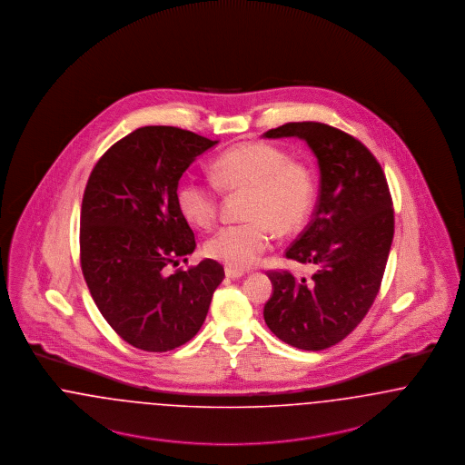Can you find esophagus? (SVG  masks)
I'll return each instance as SVG.
<instances>
[{
    "label": "esophagus",
    "mask_w": 465,
    "mask_h": 465,
    "mask_svg": "<svg viewBox=\"0 0 465 465\" xmlns=\"http://www.w3.org/2000/svg\"><path fill=\"white\" fill-rule=\"evenodd\" d=\"M242 276H244V272L240 269H234V267H225V278L229 280H240Z\"/></svg>",
    "instance_id": "1"
}]
</instances>
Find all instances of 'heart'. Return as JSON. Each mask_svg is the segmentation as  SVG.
I'll return each instance as SVG.
<instances>
[{"label":"heart","mask_w":465,"mask_h":465,"mask_svg":"<svg viewBox=\"0 0 465 465\" xmlns=\"http://www.w3.org/2000/svg\"><path fill=\"white\" fill-rule=\"evenodd\" d=\"M212 175L223 189L250 191L246 217L252 223L221 227L204 244L210 259L234 269L257 262L272 242V227L290 234L307 221L316 183L312 172L267 142H244L212 163ZM177 204L189 223L208 227L219 212L217 191L198 179H183L177 187Z\"/></svg>","instance_id":"b5f03b06"}]
</instances>
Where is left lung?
I'll use <instances>...</instances> for the list:
<instances>
[{
	"instance_id": "obj_1",
	"label": "left lung",
	"mask_w": 465,
	"mask_h": 465,
	"mask_svg": "<svg viewBox=\"0 0 465 465\" xmlns=\"http://www.w3.org/2000/svg\"><path fill=\"white\" fill-rule=\"evenodd\" d=\"M263 139L297 137L320 168L314 219L286 257L316 267L311 280L269 272L272 295L263 305L269 330L297 349L322 351L363 320L384 276L394 236V212L382 166L363 143L316 122L286 123Z\"/></svg>"
}]
</instances>
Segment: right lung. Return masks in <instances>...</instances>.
I'll list each match as a JSON object with an SVG mask.
<instances>
[{"instance_id": "add662e5", "label": "right lung", "mask_w": 465, "mask_h": 465, "mask_svg": "<svg viewBox=\"0 0 465 465\" xmlns=\"http://www.w3.org/2000/svg\"><path fill=\"white\" fill-rule=\"evenodd\" d=\"M219 141L175 126H142L116 142L81 203V269L105 322L134 347L164 352L202 328L223 267L204 259L187 271L194 232L177 204L182 173Z\"/></svg>"}]
</instances>
